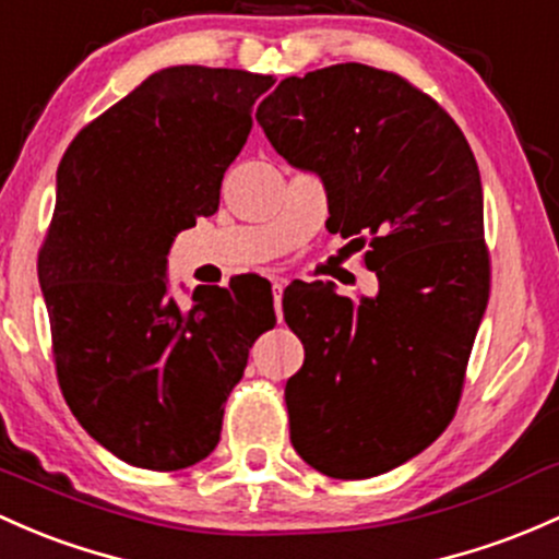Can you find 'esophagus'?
<instances>
[{
  "label": "esophagus",
  "mask_w": 559,
  "mask_h": 559,
  "mask_svg": "<svg viewBox=\"0 0 559 559\" xmlns=\"http://www.w3.org/2000/svg\"><path fill=\"white\" fill-rule=\"evenodd\" d=\"M282 290H285V285H282V282H274L272 293H274V311H277V320H282Z\"/></svg>",
  "instance_id": "obj_1"
}]
</instances>
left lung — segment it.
I'll use <instances>...</instances> for the list:
<instances>
[{
    "instance_id": "8db88e82",
    "label": "left lung",
    "mask_w": 559,
    "mask_h": 559,
    "mask_svg": "<svg viewBox=\"0 0 559 559\" xmlns=\"http://www.w3.org/2000/svg\"><path fill=\"white\" fill-rule=\"evenodd\" d=\"M255 119L290 165L322 178L328 231L368 245L376 298L290 285L304 344L287 381L290 442L317 472L368 479L429 448L453 421L490 296L483 183L431 95L362 63L287 76Z\"/></svg>"
}]
</instances>
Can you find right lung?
I'll use <instances>...</instances> for the list:
<instances>
[{
	"label": "right lung",
	"instance_id": "right-lung-1",
	"mask_svg": "<svg viewBox=\"0 0 559 559\" xmlns=\"http://www.w3.org/2000/svg\"><path fill=\"white\" fill-rule=\"evenodd\" d=\"M272 76L173 66L76 133L39 248L66 405L124 464L176 472L218 445L224 402L274 328L261 280L167 298L173 237L218 210Z\"/></svg>",
	"mask_w": 559,
	"mask_h": 559
}]
</instances>
